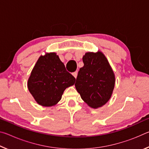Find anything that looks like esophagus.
Listing matches in <instances>:
<instances>
[{"label":"esophagus","instance_id":"34e87169","mask_svg":"<svg viewBox=\"0 0 149 149\" xmlns=\"http://www.w3.org/2000/svg\"><path fill=\"white\" fill-rule=\"evenodd\" d=\"M72 75H74V77L75 78V79H76L77 75V72H74V73H72Z\"/></svg>","mask_w":149,"mask_h":149}]
</instances>
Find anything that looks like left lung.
Masks as SVG:
<instances>
[{
	"label": "left lung",
	"mask_w": 149,
	"mask_h": 149,
	"mask_svg": "<svg viewBox=\"0 0 149 149\" xmlns=\"http://www.w3.org/2000/svg\"><path fill=\"white\" fill-rule=\"evenodd\" d=\"M84 67L78 72L75 86L81 99L93 108L102 107L110 99L115 76L102 52H87L83 57Z\"/></svg>",
	"instance_id": "obj_1"
}]
</instances>
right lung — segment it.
<instances>
[{
  "label": "right lung",
  "instance_id": "right-lung-1",
  "mask_svg": "<svg viewBox=\"0 0 149 149\" xmlns=\"http://www.w3.org/2000/svg\"><path fill=\"white\" fill-rule=\"evenodd\" d=\"M75 81L58 56L52 52L39 57L31 73L27 87L39 104L52 107L60 101L64 90L74 85Z\"/></svg>",
  "mask_w": 149,
  "mask_h": 149
}]
</instances>
